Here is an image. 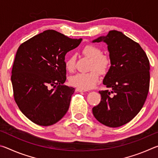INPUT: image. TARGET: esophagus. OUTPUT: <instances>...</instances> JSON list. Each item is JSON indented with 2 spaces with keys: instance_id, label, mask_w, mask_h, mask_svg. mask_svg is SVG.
<instances>
[{
  "instance_id": "obj_1",
  "label": "esophagus",
  "mask_w": 158,
  "mask_h": 158,
  "mask_svg": "<svg viewBox=\"0 0 158 158\" xmlns=\"http://www.w3.org/2000/svg\"><path fill=\"white\" fill-rule=\"evenodd\" d=\"M76 90L78 92H86L87 90H85V89H79V88H77Z\"/></svg>"
}]
</instances>
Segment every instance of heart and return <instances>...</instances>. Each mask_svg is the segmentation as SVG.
Returning <instances> with one entry per match:
<instances>
[{
    "label": "heart",
    "mask_w": 158,
    "mask_h": 158,
    "mask_svg": "<svg viewBox=\"0 0 158 158\" xmlns=\"http://www.w3.org/2000/svg\"><path fill=\"white\" fill-rule=\"evenodd\" d=\"M82 54L91 59L89 73H77L70 77L69 83L72 85L81 89H90L98 84L101 74H106L111 66V59L108 56L102 54L100 47L94 44H87L81 49ZM76 58L71 55L65 60V68L69 72H73L75 68ZM93 69H96L93 70Z\"/></svg>",
    "instance_id": "obj_1"
}]
</instances>
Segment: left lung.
I'll return each instance as SVG.
<instances>
[{
	"label": "left lung",
	"instance_id": "1",
	"mask_svg": "<svg viewBox=\"0 0 158 158\" xmlns=\"http://www.w3.org/2000/svg\"><path fill=\"white\" fill-rule=\"evenodd\" d=\"M107 44L111 67L100 90L101 101L93 114L102 124L117 127L127 123L143 107L150 84V63L142 48L120 31H110L93 42Z\"/></svg>",
	"mask_w": 158,
	"mask_h": 158
}]
</instances>
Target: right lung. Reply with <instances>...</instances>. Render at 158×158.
<instances>
[{
  "instance_id": "1",
  "label": "right lung",
  "mask_w": 158,
  "mask_h": 158,
  "mask_svg": "<svg viewBox=\"0 0 158 158\" xmlns=\"http://www.w3.org/2000/svg\"><path fill=\"white\" fill-rule=\"evenodd\" d=\"M81 40L47 30L19 47L11 76L14 98L21 111L34 123L53 125L68 111L74 89L63 84L65 56Z\"/></svg>"
}]
</instances>
